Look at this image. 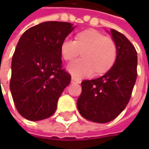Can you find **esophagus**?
<instances>
[{
  "label": "esophagus",
  "mask_w": 149,
  "mask_h": 149,
  "mask_svg": "<svg viewBox=\"0 0 149 149\" xmlns=\"http://www.w3.org/2000/svg\"><path fill=\"white\" fill-rule=\"evenodd\" d=\"M80 81L79 80H77L74 77H72V84H79Z\"/></svg>",
  "instance_id": "esophagus-1"
}]
</instances>
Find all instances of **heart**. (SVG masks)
I'll list each match as a JSON object with an SVG mask.
<instances>
[{
    "label": "heart",
    "instance_id": "1",
    "mask_svg": "<svg viewBox=\"0 0 149 149\" xmlns=\"http://www.w3.org/2000/svg\"><path fill=\"white\" fill-rule=\"evenodd\" d=\"M82 52L83 58L67 65V71L75 78L106 72L116 62L117 45L116 42L96 30H87L77 34L75 40L66 38L60 45L62 57L72 60Z\"/></svg>",
    "mask_w": 149,
    "mask_h": 149
}]
</instances>
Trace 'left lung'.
<instances>
[{
	"mask_svg": "<svg viewBox=\"0 0 149 149\" xmlns=\"http://www.w3.org/2000/svg\"><path fill=\"white\" fill-rule=\"evenodd\" d=\"M117 45V58L113 66L102 77L84 80L77 106L85 119L106 123L114 120L129 103L136 77L137 52L132 43L121 33L110 29Z\"/></svg>",
	"mask_w": 149,
	"mask_h": 149,
	"instance_id": "left-lung-1",
	"label": "left lung"
}]
</instances>
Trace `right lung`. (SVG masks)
Here are the masks:
<instances>
[{
	"mask_svg": "<svg viewBox=\"0 0 149 149\" xmlns=\"http://www.w3.org/2000/svg\"><path fill=\"white\" fill-rule=\"evenodd\" d=\"M72 23L45 21L27 29L12 58L10 91L18 112L30 121L52 116L71 76L62 69L60 45Z\"/></svg>",
	"mask_w": 149,
	"mask_h": 149,
	"instance_id": "1",
	"label": "right lung"
}]
</instances>
